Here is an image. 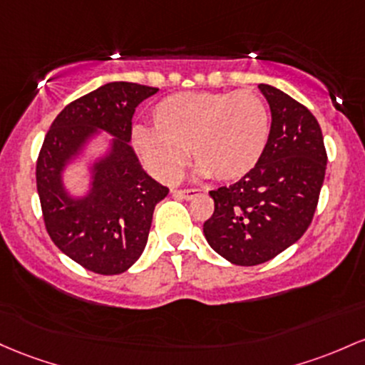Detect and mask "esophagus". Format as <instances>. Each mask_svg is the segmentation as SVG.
<instances>
[{"label":"esophagus","mask_w":365,"mask_h":365,"mask_svg":"<svg viewBox=\"0 0 365 365\" xmlns=\"http://www.w3.org/2000/svg\"><path fill=\"white\" fill-rule=\"evenodd\" d=\"M199 189H185V190H175V195H178V197H183V199H192L194 195L199 194Z\"/></svg>","instance_id":"34e87169"}]
</instances>
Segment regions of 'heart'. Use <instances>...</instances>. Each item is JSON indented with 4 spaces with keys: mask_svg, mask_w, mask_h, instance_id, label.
I'll list each match as a JSON object with an SVG mask.
<instances>
[{
    "mask_svg": "<svg viewBox=\"0 0 365 365\" xmlns=\"http://www.w3.org/2000/svg\"><path fill=\"white\" fill-rule=\"evenodd\" d=\"M152 126H135L131 142L155 176L178 178L189 150L199 175L234 182L262 159L270 115L253 91H189L161 100Z\"/></svg>",
    "mask_w": 365,
    "mask_h": 365,
    "instance_id": "heart-1",
    "label": "heart"
}]
</instances>
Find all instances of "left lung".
Segmentation results:
<instances>
[{"label": "left lung", "instance_id": "8db88e82", "mask_svg": "<svg viewBox=\"0 0 365 365\" xmlns=\"http://www.w3.org/2000/svg\"><path fill=\"white\" fill-rule=\"evenodd\" d=\"M258 88L272 114L267 149L239 182L210 192L215 211L202 227L216 253L241 267L275 258L305 234L327 164L314 114L277 88Z\"/></svg>", "mask_w": 365, "mask_h": 365}]
</instances>
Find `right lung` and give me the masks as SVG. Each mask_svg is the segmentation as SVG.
Returning <instances> with one entry per match:
<instances>
[{"label": "right lung", "instance_id": "obj_1", "mask_svg": "<svg viewBox=\"0 0 365 365\" xmlns=\"http://www.w3.org/2000/svg\"><path fill=\"white\" fill-rule=\"evenodd\" d=\"M158 88L114 81L74 100L51 123L36 164V185L48 235L86 270L123 274L145 250L154 207L170 189L143 171L131 140V119ZM106 130L115 138L91 167V189L71 196L61 175L87 142Z\"/></svg>", "mask_w": 365, "mask_h": 365}]
</instances>
